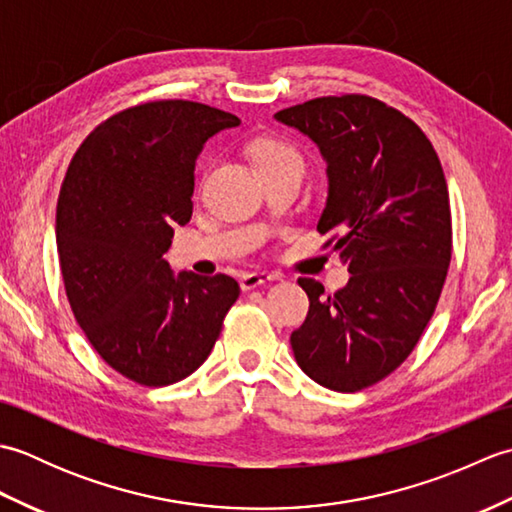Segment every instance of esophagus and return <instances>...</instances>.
<instances>
[{
  "label": "esophagus",
  "instance_id": "1",
  "mask_svg": "<svg viewBox=\"0 0 512 512\" xmlns=\"http://www.w3.org/2000/svg\"><path fill=\"white\" fill-rule=\"evenodd\" d=\"M277 277L275 275H268V273H246L239 277V286H242V290H253V288H259L268 284V281H275Z\"/></svg>",
  "mask_w": 512,
  "mask_h": 512
}]
</instances>
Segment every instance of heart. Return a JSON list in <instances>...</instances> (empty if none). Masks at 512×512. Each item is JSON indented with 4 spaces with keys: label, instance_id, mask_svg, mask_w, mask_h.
Wrapping results in <instances>:
<instances>
[{
    "label": "heart",
    "instance_id": "1",
    "mask_svg": "<svg viewBox=\"0 0 512 512\" xmlns=\"http://www.w3.org/2000/svg\"><path fill=\"white\" fill-rule=\"evenodd\" d=\"M250 154H253L257 167L262 169V173L275 171V169H288V167L303 171V167H306L301 151L279 138L255 140L253 147H250Z\"/></svg>",
    "mask_w": 512,
    "mask_h": 512
}]
</instances>
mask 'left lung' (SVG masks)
<instances>
[{
  "instance_id": "obj_1",
  "label": "left lung",
  "mask_w": 512,
  "mask_h": 512,
  "mask_svg": "<svg viewBox=\"0 0 512 512\" xmlns=\"http://www.w3.org/2000/svg\"><path fill=\"white\" fill-rule=\"evenodd\" d=\"M319 147L328 200L317 231L339 233L350 281L334 295L299 279L308 317L292 332L299 367L334 391L389 376L416 347L451 262L449 189L422 129L372 96H321L275 114Z\"/></svg>"
}]
</instances>
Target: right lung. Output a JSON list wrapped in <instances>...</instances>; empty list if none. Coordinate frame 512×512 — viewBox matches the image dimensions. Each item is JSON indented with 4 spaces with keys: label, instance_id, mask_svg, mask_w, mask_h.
Returning <instances> with one entry per match:
<instances>
[{
    "label": "right lung",
    "instance_id": "add662e5",
    "mask_svg": "<svg viewBox=\"0 0 512 512\" xmlns=\"http://www.w3.org/2000/svg\"><path fill=\"white\" fill-rule=\"evenodd\" d=\"M239 118L154 101L107 118L76 149L57 204V253L76 323L103 361L138 385L198 369L239 297L233 277L173 275L162 257L191 220L195 160Z\"/></svg>",
    "mask_w": 512,
    "mask_h": 512
}]
</instances>
